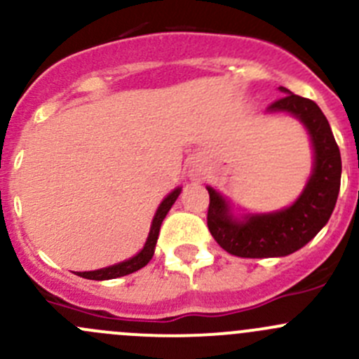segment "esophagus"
Listing matches in <instances>:
<instances>
[{"mask_svg":"<svg viewBox=\"0 0 359 359\" xmlns=\"http://www.w3.org/2000/svg\"><path fill=\"white\" fill-rule=\"evenodd\" d=\"M205 172H206V168L203 163H194V165H191L189 175H191V179L200 180V179H203V175H205Z\"/></svg>","mask_w":359,"mask_h":359,"instance_id":"obj_1","label":"esophagus"}]
</instances>
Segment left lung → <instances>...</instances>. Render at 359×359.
Listing matches in <instances>:
<instances>
[{
	"label": "left lung",
	"mask_w": 359,
	"mask_h": 359,
	"mask_svg": "<svg viewBox=\"0 0 359 359\" xmlns=\"http://www.w3.org/2000/svg\"><path fill=\"white\" fill-rule=\"evenodd\" d=\"M285 93L271 104L267 112H288L295 116L311 137L314 166L302 194L288 208L271 213H248L241 219L231 213V205L213 187L210 194L208 229L217 243L231 255L243 259L285 257L309 243L330 219L340 189V151L328 119L316 102Z\"/></svg>",
	"instance_id": "1"
}]
</instances>
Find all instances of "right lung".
I'll list each match as a JSON object with an SVG mask.
<instances>
[{"label": "right lung", "mask_w": 359, "mask_h": 359, "mask_svg": "<svg viewBox=\"0 0 359 359\" xmlns=\"http://www.w3.org/2000/svg\"><path fill=\"white\" fill-rule=\"evenodd\" d=\"M180 191H182L180 187L173 189L172 193H170L168 196L161 201V205L158 206L156 215H154L153 224H151V231H149V236H147L146 245H144V248L140 250L137 255H133L132 259L125 260V262L114 264V266H109V267H104V269L85 271V273H76V274L81 278H86V280L102 281V280H114V278L126 276V274H132V273H135V271L142 269L144 266H147V262H149L154 255V248H156L159 227H161L163 219H165L166 213H168V210L172 208V205L175 203L177 198H179Z\"/></svg>", "instance_id": "add662e5"}]
</instances>
